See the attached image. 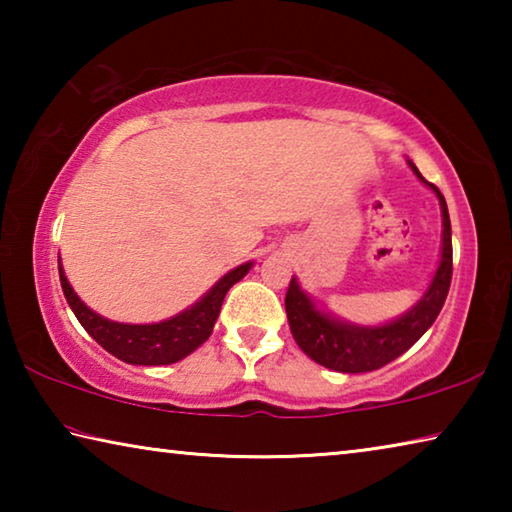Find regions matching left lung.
Masks as SVG:
<instances>
[{
    "label": "left lung",
    "mask_w": 512,
    "mask_h": 512,
    "mask_svg": "<svg viewBox=\"0 0 512 512\" xmlns=\"http://www.w3.org/2000/svg\"><path fill=\"white\" fill-rule=\"evenodd\" d=\"M409 167L424 185L433 189V194L440 201V212H443V253H440V264L424 296L406 314L391 320V323L375 327L352 325L334 318L327 311H320L314 305V300L300 289L296 277H291L289 282L284 307H287L293 339H296L298 348L309 359H314L329 370L370 372L386 366V363H391L409 350L427 332L445 305L449 284H452V223H449L447 203L440 189L427 183L411 160Z\"/></svg>",
    "instance_id": "8db88e82"
}]
</instances>
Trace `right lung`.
Masks as SVG:
<instances>
[{
    "label": "right lung",
    "mask_w": 512,
    "mask_h": 512,
    "mask_svg": "<svg viewBox=\"0 0 512 512\" xmlns=\"http://www.w3.org/2000/svg\"><path fill=\"white\" fill-rule=\"evenodd\" d=\"M250 266H253V262L232 268L196 305L180 311L178 316L151 325H128L94 314L74 293L58 259L60 287H63L69 307H72L74 316L85 327V332L103 350H108L112 357L133 363V366H169V363H176L185 359L187 354H192L198 345H203L210 339L216 318H219L225 293L250 271Z\"/></svg>",
    "instance_id": "right-lung-1"
}]
</instances>
